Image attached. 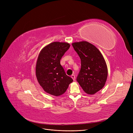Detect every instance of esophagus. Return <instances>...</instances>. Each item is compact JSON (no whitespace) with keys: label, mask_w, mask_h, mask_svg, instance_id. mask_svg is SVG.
I'll return each instance as SVG.
<instances>
[{"label":"esophagus","mask_w":133,"mask_h":133,"mask_svg":"<svg viewBox=\"0 0 133 133\" xmlns=\"http://www.w3.org/2000/svg\"><path fill=\"white\" fill-rule=\"evenodd\" d=\"M71 77V78L73 79V80L74 81L75 80V76L74 75H72Z\"/></svg>","instance_id":"esophagus-1"}]
</instances>
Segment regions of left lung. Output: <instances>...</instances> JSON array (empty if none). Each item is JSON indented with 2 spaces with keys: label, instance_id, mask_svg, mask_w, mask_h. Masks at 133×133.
Returning a JSON list of instances; mask_svg holds the SVG:
<instances>
[{
  "label": "left lung",
  "instance_id": "1",
  "mask_svg": "<svg viewBox=\"0 0 133 133\" xmlns=\"http://www.w3.org/2000/svg\"><path fill=\"white\" fill-rule=\"evenodd\" d=\"M72 45L81 61L77 81L87 94L95 95L103 88L107 79L108 68L105 59L100 51L87 41Z\"/></svg>",
  "mask_w": 133,
  "mask_h": 133
}]
</instances>
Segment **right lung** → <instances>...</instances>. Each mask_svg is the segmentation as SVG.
<instances>
[{
    "label": "right lung",
    "instance_id": "obj_1",
    "mask_svg": "<svg viewBox=\"0 0 133 133\" xmlns=\"http://www.w3.org/2000/svg\"><path fill=\"white\" fill-rule=\"evenodd\" d=\"M70 47L67 42H54L45 46L38 56L36 78L42 88L50 95H62L73 82L60 64V59Z\"/></svg>",
    "mask_w": 133,
    "mask_h": 133
}]
</instances>
